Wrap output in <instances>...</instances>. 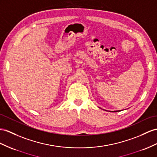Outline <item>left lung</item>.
<instances>
[{
  "label": "left lung",
  "mask_w": 157,
  "mask_h": 157,
  "mask_svg": "<svg viewBox=\"0 0 157 157\" xmlns=\"http://www.w3.org/2000/svg\"><path fill=\"white\" fill-rule=\"evenodd\" d=\"M117 111H113V112H117Z\"/></svg>",
  "instance_id": "8db88e82"
}]
</instances>
